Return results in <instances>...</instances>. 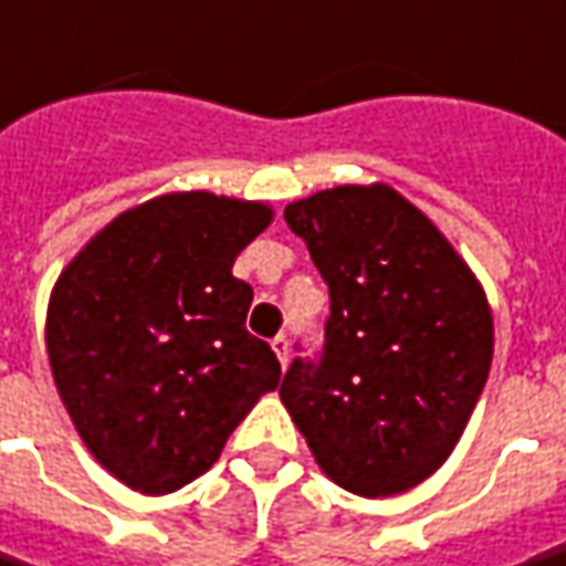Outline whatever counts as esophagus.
Segmentation results:
<instances>
[{"instance_id": "34e87169", "label": "esophagus", "mask_w": 566, "mask_h": 566, "mask_svg": "<svg viewBox=\"0 0 566 566\" xmlns=\"http://www.w3.org/2000/svg\"><path fill=\"white\" fill-rule=\"evenodd\" d=\"M271 348H274L276 360H280V364L283 366L290 364V338H286V335H276L274 342H271Z\"/></svg>"}]
</instances>
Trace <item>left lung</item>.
<instances>
[{"instance_id": "left-lung-1", "label": "left lung", "mask_w": 566, "mask_h": 566, "mask_svg": "<svg viewBox=\"0 0 566 566\" xmlns=\"http://www.w3.org/2000/svg\"><path fill=\"white\" fill-rule=\"evenodd\" d=\"M329 286L321 357L280 397L326 478L366 499L407 493L447 462L493 360L486 295L447 237L388 185L286 206Z\"/></svg>"}]
</instances>
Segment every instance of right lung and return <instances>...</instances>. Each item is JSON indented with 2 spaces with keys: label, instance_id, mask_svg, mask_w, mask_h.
<instances>
[{
  "label": "right lung",
  "instance_id": "add662e5",
  "mask_svg": "<svg viewBox=\"0 0 566 566\" xmlns=\"http://www.w3.org/2000/svg\"><path fill=\"white\" fill-rule=\"evenodd\" d=\"M271 206L206 190L116 216L54 283L45 348L82 443L123 484L163 496L218 462L231 431L280 385L245 329L252 286L233 261Z\"/></svg>",
  "mask_w": 566,
  "mask_h": 566
}]
</instances>
